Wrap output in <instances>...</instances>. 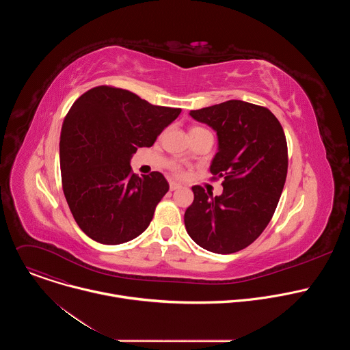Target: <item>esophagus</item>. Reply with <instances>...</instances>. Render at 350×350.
<instances>
[{"mask_svg":"<svg viewBox=\"0 0 350 350\" xmlns=\"http://www.w3.org/2000/svg\"><path fill=\"white\" fill-rule=\"evenodd\" d=\"M180 188H181V184L174 183V181L170 183V191H176V189H180Z\"/></svg>","mask_w":350,"mask_h":350,"instance_id":"esophagus-1","label":"esophagus"}]
</instances>
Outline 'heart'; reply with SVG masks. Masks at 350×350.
<instances>
[{"instance_id":"obj_1","label":"heart","mask_w":350,"mask_h":350,"mask_svg":"<svg viewBox=\"0 0 350 350\" xmlns=\"http://www.w3.org/2000/svg\"><path fill=\"white\" fill-rule=\"evenodd\" d=\"M195 130H202L201 127H193V129H191V131H195ZM173 172H174V174H177V176H181L183 174V170L177 166V165H173Z\"/></svg>"}]
</instances>
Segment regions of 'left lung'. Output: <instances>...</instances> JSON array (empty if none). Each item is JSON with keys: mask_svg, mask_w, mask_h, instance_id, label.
Listing matches in <instances>:
<instances>
[{"mask_svg": "<svg viewBox=\"0 0 350 350\" xmlns=\"http://www.w3.org/2000/svg\"><path fill=\"white\" fill-rule=\"evenodd\" d=\"M189 115L216 131L219 149L211 173L224 181L219 196L192 187L187 232L209 252H238L263 232L278 205L288 172L284 130L267 108L239 99Z\"/></svg>", "mask_w": 350, "mask_h": 350, "instance_id": "obj_1", "label": "left lung"}]
</instances>
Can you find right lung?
Masks as SVG:
<instances>
[{"instance_id": "1", "label": "right lung", "mask_w": 350, "mask_h": 350, "mask_svg": "<svg viewBox=\"0 0 350 350\" xmlns=\"http://www.w3.org/2000/svg\"><path fill=\"white\" fill-rule=\"evenodd\" d=\"M180 112L111 85L76 99L61 131L62 188L76 223L91 239L124 243L151 223L169 183L159 172L135 176L130 161L137 148L152 146Z\"/></svg>"}]
</instances>
